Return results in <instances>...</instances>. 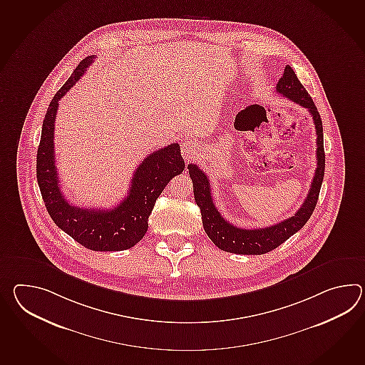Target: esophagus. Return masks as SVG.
<instances>
[{
  "mask_svg": "<svg viewBox=\"0 0 365 365\" xmlns=\"http://www.w3.org/2000/svg\"><path fill=\"white\" fill-rule=\"evenodd\" d=\"M199 144L192 138H186L182 144V155L186 161H192L199 154Z\"/></svg>",
  "mask_w": 365,
  "mask_h": 365,
  "instance_id": "1",
  "label": "esophagus"
}]
</instances>
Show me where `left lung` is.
Here are the masks:
<instances>
[{
    "label": "left lung",
    "instance_id": "8db88e82",
    "mask_svg": "<svg viewBox=\"0 0 365 365\" xmlns=\"http://www.w3.org/2000/svg\"><path fill=\"white\" fill-rule=\"evenodd\" d=\"M276 93L308 108L313 118L317 133L316 174L305 202L292 217L271 227L243 229L235 227L221 216L212 199L210 179L196 165L190 163L188 173L194 185L195 202L202 212V227L212 242L224 252L245 255H260L272 252L291 235L297 233L308 222L316 208L324 175V128L321 116L313 99L299 81L289 65L285 66L283 76L276 85Z\"/></svg>",
    "mask_w": 365,
    "mask_h": 365
}]
</instances>
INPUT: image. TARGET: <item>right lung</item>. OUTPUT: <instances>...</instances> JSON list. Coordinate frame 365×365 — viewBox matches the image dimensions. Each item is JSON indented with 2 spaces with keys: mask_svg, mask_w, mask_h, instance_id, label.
I'll use <instances>...</instances> for the list:
<instances>
[{
  "mask_svg": "<svg viewBox=\"0 0 365 365\" xmlns=\"http://www.w3.org/2000/svg\"><path fill=\"white\" fill-rule=\"evenodd\" d=\"M93 60L94 56L83 58L49 103L36 154V178L43 202L57 227L90 250L122 252L143 240L154 202L170 179L185 170V161L177 143L149 154L135 171L128 195L111 210L80 208L68 202L57 178L55 119L58 101L81 78Z\"/></svg>",
  "mask_w": 365,
  "mask_h": 365,
  "instance_id": "1",
  "label": "right lung"
}]
</instances>
